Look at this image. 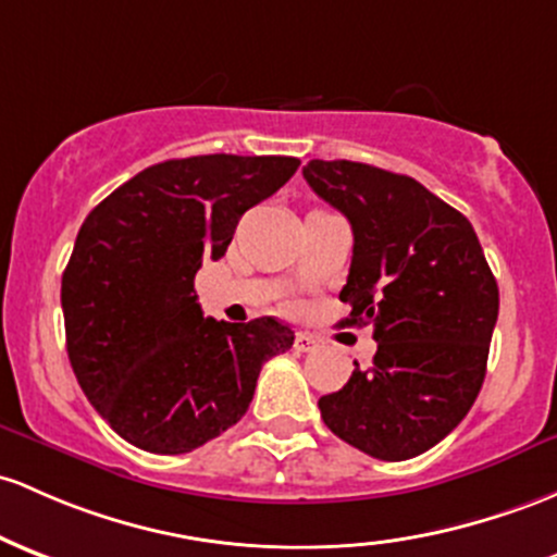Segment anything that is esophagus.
Wrapping results in <instances>:
<instances>
[{"instance_id": "obj_1", "label": "esophagus", "mask_w": 557, "mask_h": 557, "mask_svg": "<svg viewBox=\"0 0 557 557\" xmlns=\"http://www.w3.org/2000/svg\"><path fill=\"white\" fill-rule=\"evenodd\" d=\"M317 348V338L314 335H309V333H298L296 335V351H314Z\"/></svg>"}]
</instances>
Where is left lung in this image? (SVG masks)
<instances>
[{"instance_id": "1", "label": "left lung", "mask_w": 557, "mask_h": 557, "mask_svg": "<svg viewBox=\"0 0 557 557\" xmlns=\"http://www.w3.org/2000/svg\"><path fill=\"white\" fill-rule=\"evenodd\" d=\"M309 187L348 219L354 256L341 325H372L377 351L320 399L338 438L377 460L423 455L460 425L486 375L499 288L460 211L412 176L309 161Z\"/></svg>"}]
</instances>
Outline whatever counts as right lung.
<instances>
[{
    "mask_svg": "<svg viewBox=\"0 0 557 557\" xmlns=\"http://www.w3.org/2000/svg\"><path fill=\"white\" fill-rule=\"evenodd\" d=\"M301 166L288 156L156 163L89 211L63 272L65 346L91 407L156 455L203 447L246 414L261 364L293 346L274 317H203L195 272Z\"/></svg>",
    "mask_w": 557,
    "mask_h": 557,
    "instance_id": "obj_1",
    "label": "right lung"
}]
</instances>
